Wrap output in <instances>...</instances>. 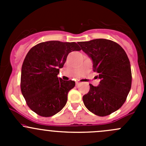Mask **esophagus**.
<instances>
[{
    "label": "esophagus",
    "mask_w": 146,
    "mask_h": 146,
    "mask_svg": "<svg viewBox=\"0 0 146 146\" xmlns=\"http://www.w3.org/2000/svg\"><path fill=\"white\" fill-rule=\"evenodd\" d=\"M80 83V82H79V81H76V85H78Z\"/></svg>",
    "instance_id": "34e87169"
}]
</instances>
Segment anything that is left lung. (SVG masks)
<instances>
[{
  "label": "left lung",
  "instance_id": "left-lung-1",
  "mask_svg": "<svg viewBox=\"0 0 146 146\" xmlns=\"http://www.w3.org/2000/svg\"><path fill=\"white\" fill-rule=\"evenodd\" d=\"M78 44L92 59L93 70L101 80L97 87L90 84L89 92L82 98L84 104L95 115L105 117L118 110L129 95L130 61L123 48L111 40L96 39Z\"/></svg>",
  "mask_w": 146,
  "mask_h": 146
}]
</instances>
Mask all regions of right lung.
Here are the masks:
<instances>
[{
    "instance_id": "1",
    "label": "right lung",
    "mask_w": 146,
    "mask_h": 146,
    "mask_svg": "<svg viewBox=\"0 0 146 146\" xmlns=\"http://www.w3.org/2000/svg\"><path fill=\"white\" fill-rule=\"evenodd\" d=\"M81 48L76 42L48 41L32 47L21 70L22 94L28 107L39 116L51 117L66 105L73 80L58 78L69 53Z\"/></svg>"
}]
</instances>
